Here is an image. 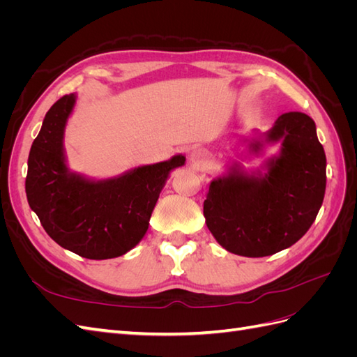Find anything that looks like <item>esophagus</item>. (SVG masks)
I'll return each instance as SVG.
<instances>
[{
  "mask_svg": "<svg viewBox=\"0 0 357 357\" xmlns=\"http://www.w3.org/2000/svg\"><path fill=\"white\" fill-rule=\"evenodd\" d=\"M205 152L202 149H199V147H193L190 152H189V159H190V162L192 164H195V165H199V164H202V162L205 160Z\"/></svg>",
  "mask_w": 357,
  "mask_h": 357,
  "instance_id": "1",
  "label": "esophagus"
}]
</instances>
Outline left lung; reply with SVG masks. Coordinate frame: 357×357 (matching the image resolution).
Segmentation results:
<instances>
[{
	"label": "left lung",
	"mask_w": 357,
	"mask_h": 357,
	"mask_svg": "<svg viewBox=\"0 0 357 357\" xmlns=\"http://www.w3.org/2000/svg\"><path fill=\"white\" fill-rule=\"evenodd\" d=\"M244 153L215 176L204 201L207 228L225 250L264 257L294 245L305 235L321 207L326 189V155L316 123L304 113L280 116L269 131L243 137ZM279 152L256 170L243 160Z\"/></svg>",
	"instance_id": "obj_1"
}]
</instances>
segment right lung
Instances as JSON below:
<instances>
[{
  "label": "right lung",
  "instance_id": "obj_1",
  "mask_svg": "<svg viewBox=\"0 0 357 357\" xmlns=\"http://www.w3.org/2000/svg\"><path fill=\"white\" fill-rule=\"evenodd\" d=\"M75 102L77 93L66 95L46 113L28 158V204L61 247L95 261L119 257L143 240L159 193L186 156L177 153L109 178L71 171L63 137Z\"/></svg>",
  "mask_w": 357,
  "mask_h": 357
}]
</instances>
